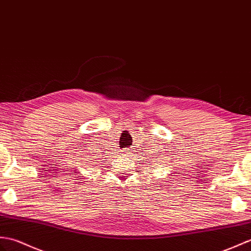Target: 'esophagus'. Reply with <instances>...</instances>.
<instances>
[{"mask_svg": "<svg viewBox=\"0 0 251 251\" xmlns=\"http://www.w3.org/2000/svg\"><path fill=\"white\" fill-rule=\"evenodd\" d=\"M124 155H127V152H126V150H125V152H124Z\"/></svg>", "mask_w": 251, "mask_h": 251, "instance_id": "esophagus-1", "label": "esophagus"}]
</instances>
